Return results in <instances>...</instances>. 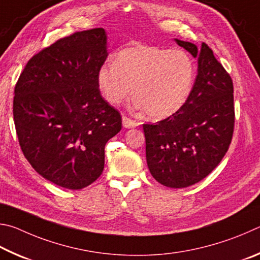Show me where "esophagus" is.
Segmentation results:
<instances>
[{
	"label": "esophagus",
	"mask_w": 260,
	"mask_h": 260,
	"mask_svg": "<svg viewBox=\"0 0 260 260\" xmlns=\"http://www.w3.org/2000/svg\"><path fill=\"white\" fill-rule=\"evenodd\" d=\"M122 123H123V126L126 127V129H130V127H136V126L139 125L138 122L131 120V118L126 117V116L122 117Z\"/></svg>",
	"instance_id": "1"
}]
</instances>
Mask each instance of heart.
Returning <instances> with one entry per match:
<instances>
[{"label":"heart","instance_id":"obj_1","mask_svg":"<svg viewBox=\"0 0 260 260\" xmlns=\"http://www.w3.org/2000/svg\"><path fill=\"white\" fill-rule=\"evenodd\" d=\"M193 59L183 50L137 45L122 50L114 62L99 68L97 85L108 103L118 105L136 93L131 107L146 111L153 120H165L178 113L192 91Z\"/></svg>","mask_w":260,"mask_h":260}]
</instances>
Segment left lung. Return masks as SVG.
<instances>
[{
    "instance_id": "left-lung-1",
    "label": "left lung",
    "mask_w": 260,
    "mask_h": 260,
    "mask_svg": "<svg viewBox=\"0 0 260 260\" xmlns=\"http://www.w3.org/2000/svg\"><path fill=\"white\" fill-rule=\"evenodd\" d=\"M198 58V75L187 102L175 115L143 124L148 169L171 188L199 183L219 165L234 131L233 82L206 43L175 39Z\"/></svg>"
}]
</instances>
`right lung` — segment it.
<instances>
[{
    "instance_id": "right-lung-1",
    "label": "right lung",
    "mask_w": 260,
    "mask_h": 260,
    "mask_svg": "<svg viewBox=\"0 0 260 260\" xmlns=\"http://www.w3.org/2000/svg\"><path fill=\"white\" fill-rule=\"evenodd\" d=\"M108 56L104 28L76 31L29 59L18 79L13 120L21 151L51 183L82 189L99 178L105 145L122 118L100 94Z\"/></svg>"
}]
</instances>
